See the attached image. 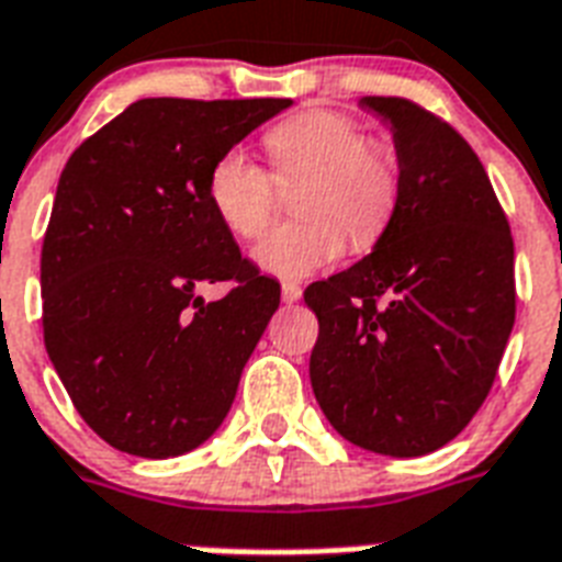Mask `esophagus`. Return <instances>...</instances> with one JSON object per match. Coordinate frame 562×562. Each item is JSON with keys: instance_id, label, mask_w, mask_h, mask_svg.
I'll return each mask as SVG.
<instances>
[{"instance_id": "34e87169", "label": "esophagus", "mask_w": 562, "mask_h": 562, "mask_svg": "<svg viewBox=\"0 0 562 562\" xmlns=\"http://www.w3.org/2000/svg\"><path fill=\"white\" fill-rule=\"evenodd\" d=\"M281 299H284L286 304H293L302 299V286L293 284V281H286V284H281Z\"/></svg>"}]
</instances>
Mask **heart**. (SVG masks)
Returning <instances> with one entry per match:
<instances>
[{
	"mask_svg": "<svg viewBox=\"0 0 562 562\" xmlns=\"http://www.w3.org/2000/svg\"><path fill=\"white\" fill-rule=\"evenodd\" d=\"M267 151L278 181L304 178L295 213L255 249V263L278 278H307L340 260L346 237L369 249L390 228L402 199V164L386 143L367 140L340 111H302L269 128ZM276 178L243 151L211 167L207 202L240 240H258L276 213Z\"/></svg>",
	"mask_w": 562,
	"mask_h": 562,
	"instance_id": "obj_1",
	"label": "heart"
}]
</instances>
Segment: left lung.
<instances>
[{"label": "left lung", "instance_id": "obj_1", "mask_svg": "<svg viewBox=\"0 0 562 562\" xmlns=\"http://www.w3.org/2000/svg\"><path fill=\"white\" fill-rule=\"evenodd\" d=\"M390 123L402 199L372 255L304 290L319 319L311 384L355 446L419 458L490 395L516 319L513 237L463 137L402 95H363Z\"/></svg>", "mask_w": 562, "mask_h": 562}]
</instances>
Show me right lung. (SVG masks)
I'll return each mask as SVG.
<instances>
[{
    "mask_svg": "<svg viewBox=\"0 0 562 562\" xmlns=\"http://www.w3.org/2000/svg\"><path fill=\"white\" fill-rule=\"evenodd\" d=\"M290 99H140L60 172L43 237V342L81 419L125 454L193 451L232 411L281 302L207 202L222 155ZM233 290L204 303V283Z\"/></svg>",
    "mask_w": 562,
    "mask_h": 562,
    "instance_id": "1",
    "label": "right lung"
}]
</instances>
